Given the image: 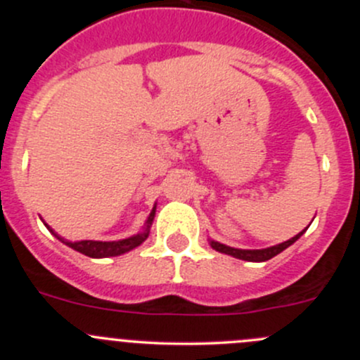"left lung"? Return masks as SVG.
<instances>
[{
	"label": "left lung",
	"instance_id": "obj_1",
	"mask_svg": "<svg viewBox=\"0 0 360 360\" xmlns=\"http://www.w3.org/2000/svg\"><path fill=\"white\" fill-rule=\"evenodd\" d=\"M303 231H301V233H297L296 237H292L291 240L282 242V244L274 245V248H268V249H256V250L233 249V248H228V245H223V244H219V242H214V240H210V245H212V249L219 250V252H223V254H230V256L238 257V259H244V261H268V259H271V257H274V256H277V254H281L284 249H288L289 245H292L294 242H296L297 238H300L301 235H303Z\"/></svg>",
	"mask_w": 360,
	"mask_h": 360
}]
</instances>
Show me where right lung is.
I'll list each match as a JSON object with an SVG mask.
<instances>
[{
    "label": "right lung",
    "mask_w": 360,
    "mask_h": 360,
    "mask_svg": "<svg viewBox=\"0 0 360 360\" xmlns=\"http://www.w3.org/2000/svg\"><path fill=\"white\" fill-rule=\"evenodd\" d=\"M153 217H155V209L151 210L150 217H148L146 230H144L143 233L134 235V237H130V238H125V240H118V242H96V240L68 242V240H64V238L57 237V235L56 237L59 238V240H63L64 244L69 245L71 249L78 250V252L85 254V256H89V257L120 256V254L129 252V250H132L134 248H137V245H141L144 240H146L148 235H150V226H151V223H153Z\"/></svg>",
    "instance_id": "obj_1"
}]
</instances>
